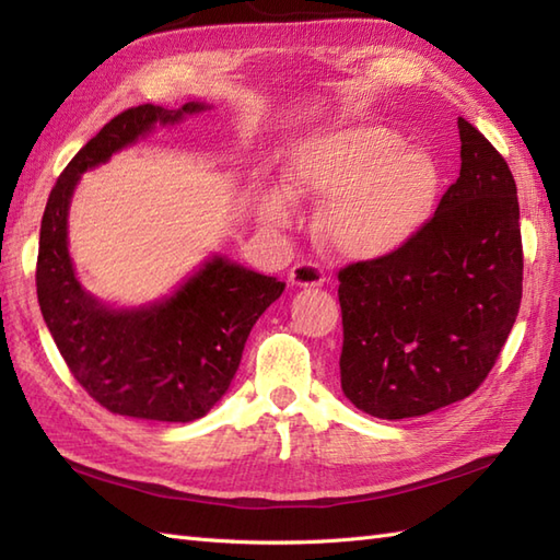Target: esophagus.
<instances>
[{
	"instance_id": "34e87169",
	"label": "esophagus",
	"mask_w": 560,
	"mask_h": 560,
	"mask_svg": "<svg viewBox=\"0 0 560 560\" xmlns=\"http://www.w3.org/2000/svg\"><path fill=\"white\" fill-rule=\"evenodd\" d=\"M289 281L293 283V287L315 289L325 283V271L319 269V265H315V261H299V265H293V269L289 273Z\"/></svg>"
}]
</instances>
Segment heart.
I'll return each mask as SVG.
<instances>
[{"mask_svg":"<svg viewBox=\"0 0 560 560\" xmlns=\"http://www.w3.org/2000/svg\"><path fill=\"white\" fill-rule=\"evenodd\" d=\"M287 180L295 195L327 201L319 231L337 253L353 259L385 257L407 245L431 219L440 171L421 149L389 127H353L303 139L291 151ZM271 223L291 217L289 195L265 201Z\"/></svg>","mask_w":560,"mask_h":560,"instance_id":"heart-1","label":"heart"}]
</instances>
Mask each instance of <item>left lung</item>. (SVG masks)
I'll return each mask as SVG.
<instances>
[{
  "label": "left lung",
  "instance_id": "obj_1",
  "mask_svg": "<svg viewBox=\"0 0 560 560\" xmlns=\"http://www.w3.org/2000/svg\"><path fill=\"white\" fill-rule=\"evenodd\" d=\"M462 168L411 241L339 269L341 389L377 419H411L477 392L522 301L515 177L457 120Z\"/></svg>",
  "mask_w": 560,
  "mask_h": 560
}]
</instances>
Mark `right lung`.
<instances>
[{
    "label": "right lung",
    "instance_id": "obj_1",
    "mask_svg": "<svg viewBox=\"0 0 560 560\" xmlns=\"http://www.w3.org/2000/svg\"><path fill=\"white\" fill-rule=\"evenodd\" d=\"M205 110L137 105L105 125L69 161L40 223L35 287L45 325L77 383L113 413L187 423L217 404L241 365L249 329L287 283L223 257L207 261L171 299L113 311L81 289L67 249L69 199L83 171L105 163L153 125Z\"/></svg>",
    "mask_w": 560,
    "mask_h": 560
}]
</instances>
